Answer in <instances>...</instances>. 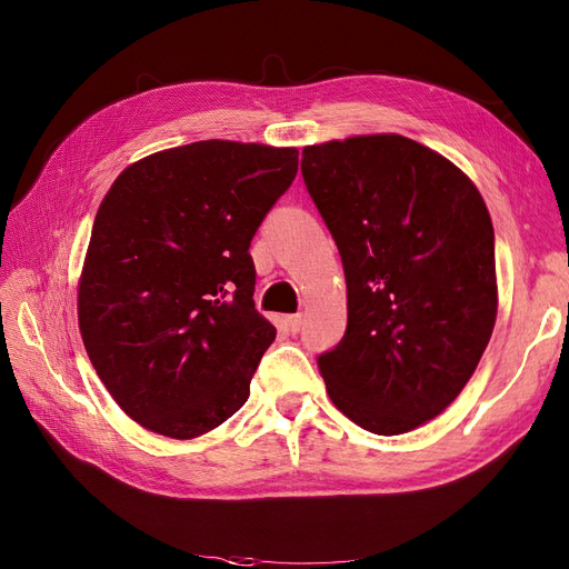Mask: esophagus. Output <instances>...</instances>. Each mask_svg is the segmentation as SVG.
I'll return each instance as SVG.
<instances>
[{"label":"esophagus","instance_id":"1","mask_svg":"<svg viewBox=\"0 0 569 569\" xmlns=\"http://www.w3.org/2000/svg\"><path fill=\"white\" fill-rule=\"evenodd\" d=\"M284 325H287V332L297 335V332H301V327H303V318H301V316H289V318L284 320Z\"/></svg>","mask_w":569,"mask_h":569}]
</instances>
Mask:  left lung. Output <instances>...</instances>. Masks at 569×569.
<instances>
[{
  "mask_svg": "<svg viewBox=\"0 0 569 569\" xmlns=\"http://www.w3.org/2000/svg\"><path fill=\"white\" fill-rule=\"evenodd\" d=\"M301 176L347 278V332L318 356L332 403L372 435L437 418L496 322L493 226L470 178L401 134L306 147Z\"/></svg>",
  "mask_w": 569,
  "mask_h": 569,
  "instance_id": "obj_1",
  "label": "left lung"
}]
</instances>
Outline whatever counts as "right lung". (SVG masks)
Listing matches in <instances>:
<instances>
[{"instance_id": "right-lung-1", "label": "right lung", "mask_w": 569, "mask_h": 569, "mask_svg": "<svg viewBox=\"0 0 569 569\" xmlns=\"http://www.w3.org/2000/svg\"><path fill=\"white\" fill-rule=\"evenodd\" d=\"M299 151L192 142L132 163L101 201L78 287L84 349L116 403L194 439L242 408L274 339L253 308L251 239Z\"/></svg>"}]
</instances>
